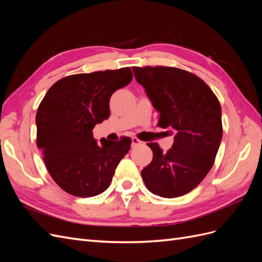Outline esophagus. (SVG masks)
<instances>
[{
	"instance_id": "1",
	"label": "esophagus",
	"mask_w": 262,
	"mask_h": 262,
	"mask_svg": "<svg viewBox=\"0 0 262 262\" xmlns=\"http://www.w3.org/2000/svg\"><path fill=\"white\" fill-rule=\"evenodd\" d=\"M142 143V142L138 139V138H132V145L133 146H137V145H140Z\"/></svg>"
}]
</instances>
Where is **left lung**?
Segmentation results:
<instances>
[{"label": "left lung", "mask_w": 262, "mask_h": 262, "mask_svg": "<svg viewBox=\"0 0 262 262\" xmlns=\"http://www.w3.org/2000/svg\"><path fill=\"white\" fill-rule=\"evenodd\" d=\"M160 114L157 125L173 133L167 152L148 143L153 161L141 171L146 188L163 198H177L193 190L208 175L221 144L222 110L217 97L200 77L169 67H133Z\"/></svg>", "instance_id": "1"}]
</instances>
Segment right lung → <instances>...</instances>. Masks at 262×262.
<instances>
[{
	"label": "right lung",
	"mask_w": 262,
	"mask_h": 262,
	"mask_svg": "<svg viewBox=\"0 0 262 262\" xmlns=\"http://www.w3.org/2000/svg\"><path fill=\"white\" fill-rule=\"evenodd\" d=\"M130 68L74 74L55 82L36 115L37 146L50 176L66 192L97 195L109 187L131 139L100 143L93 129L109 118V100L132 81Z\"/></svg>",
	"instance_id": "right-lung-1"
}]
</instances>
